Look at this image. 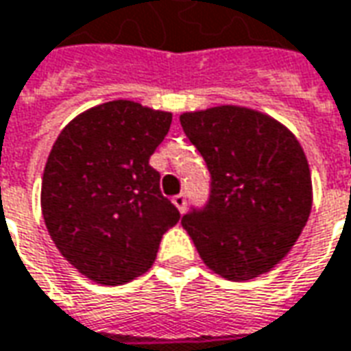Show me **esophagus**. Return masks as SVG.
I'll return each instance as SVG.
<instances>
[{
  "instance_id": "1",
  "label": "esophagus",
  "mask_w": 351,
  "mask_h": 351,
  "mask_svg": "<svg viewBox=\"0 0 351 351\" xmlns=\"http://www.w3.org/2000/svg\"><path fill=\"white\" fill-rule=\"evenodd\" d=\"M171 201H173V204H176V206H178V210H180V213H185V206H187V197H185V193L176 195Z\"/></svg>"
}]
</instances>
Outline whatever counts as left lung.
<instances>
[{"label":"left lung","instance_id":"obj_1","mask_svg":"<svg viewBox=\"0 0 351 351\" xmlns=\"http://www.w3.org/2000/svg\"><path fill=\"white\" fill-rule=\"evenodd\" d=\"M210 171V195L181 226L204 265L234 282L257 278L288 255L311 213L302 145L269 115L218 106L180 117Z\"/></svg>","mask_w":351,"mask_h":351}]
</instances>
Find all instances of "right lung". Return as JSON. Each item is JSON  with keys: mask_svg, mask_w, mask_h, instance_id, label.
<instances>
[{"mask_svg": "<svg viewBox=\"0 0 351 351\" xmlns=\"http://www.w3.org/2000/svg\"><path fill=\"white\" fill-rule=\"evenodd\" d=\"M171 114L114 100L60 133L42 178V214L63 257L86 278L119 286L150 269L180 210L148 160Z\"/></svg>", "mask_w": 351, "mask_h": 351, "instance_id": "right-lung-1", "label": "right lung"}]
</instances>
